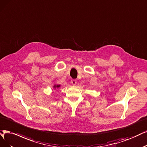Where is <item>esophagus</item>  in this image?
I'll list each match as a JSON object with an SVG mask.
<instances>
[{
    "label": "esophagus",
    "mask_w": 147,
    "mask_h": 147,
    "mask_svg": "<svg viewBox=\"0 0 147 147\" xmlns=\"http://www.w3.org/2000/svg\"><path fill=\"white\" fill-rule=\"evenodd\" d=\"M71 84L73 85H75L76 84H77V80L76 79H72L71 81Z\"/></svg>",
    "instance_id": "1"
}]
</instances>
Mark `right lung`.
I'll return each instance as SVG.
<instances>
[{
	"label": "right lung",
	"mask_w": 147,
	"mask_h": 147,
	"mask_svg": "<svg viewBox=\"0 0 147 147\" xmlns=\"http://www.w3.org/2000/svg\"><path fill=\"white\" fill-rule=\"evenodd\" d=\"M60 86H60V85H54V86H53V87L54 88H59L60 87Z\"/></svg>",
	"instance_id": "obj_1"
}]
</instances>
